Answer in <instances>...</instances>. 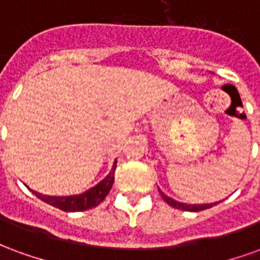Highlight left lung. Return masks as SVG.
<instances>
[{
	"label": "left lung",
	"mask_w": 260,
	"mask_h": 260,
	"mask_svg": "<svg viewBox=\"0 0 260 260\" xmlns=\"http://www.w3.org/2000/svg\"><path fill=\"white\" fill-rule=\"evenodd\" d=\"M160 195H161L164 201L169 203L170 206L175 207V209H180V210H186V212H201V210H205V209H209V207H213L214 205L220 203V202H214V203H203V205H188V203H182V202L175 201V199L170 198V196H167L161 191H160Z\"/></svg>",
	"instance_id": "obj_1"
}]
</instances>
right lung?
I'll return each instance as SVG.
<instances>
[{
	"label": "right lung",
	"instance_id": "add662e5",
	"mask_svg": "<svg viewBox=\"0 0 260 260\" xmlns=\"http://www.w3.org/2000/svg\"><path fill=\"white\" fill-rule=\"evenodd\" d=\"M115 167H117V160L114 161L113 169L108 173V175L102 180L97 185H94L90 189H87L83 193L79 195H71V196H48L43 195L40 192H36L30 189L35 195L42 199L43 202H46L48 205H51L54 207H58L64 212H83L91 207H96L97 205H100L106 196L108 195V192L111 189V186L114 184V173H115Z\"/></svg>",
	"mask_w": 260,
	"mask_h": 260
}]
</instances>
